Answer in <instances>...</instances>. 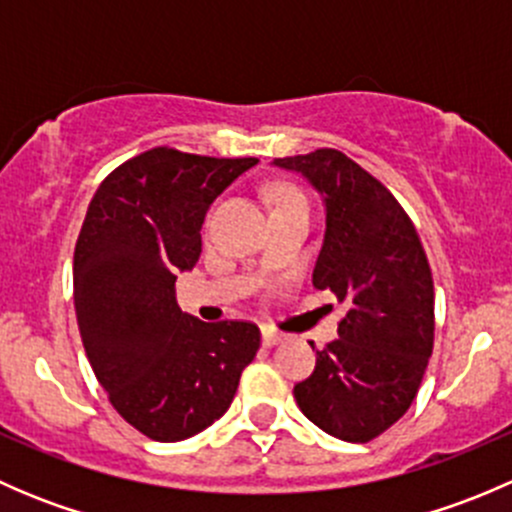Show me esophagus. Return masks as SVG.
<instances>
[{"label": "esophagus", "instance_id": "34e87169", "mask_svg": "<svg viewBox=\"0 0 512 512\" xmlns=\"http://www.w3.org/2000/svg\"><path fill=\"white\" fill-rule=\"evenodd\" d=\"M282 339H285V334H280L277 329L262 327V344H265V347H275V344H280Z\"/></svg>", "mask_w": 512, "mask_h": 512}]
</instances>
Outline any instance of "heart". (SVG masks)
Returning a JSON list of instances; mask_svg holds the SVG:
<instances>
[{
    "label": "heart",
    "mask_w": 512,
    "mask_h": 512,
    "mask_svg": "<svg viewBox=\"0 0 512 512\" xmlns=\"http://www.w3.org/2000/svg\"><path fill=\"white\" fill-rule=\"evenodd\" d=\"M272 200H275V205H289V203H304L302 193H297V190L292 188H277L275 193H272Z\"/></svg>",
    "instance_id": "1"
}]
</instances>
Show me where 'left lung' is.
<instances>
[{"label": "left lung", "instance_id": "obj_1", "mask_svg": "<svg viewBox=\"0 0 512 512\" xmlns=\"http://www.w3.org/2000/svg\"><path fill=\"white\" fill-rule=\"evenodd\" d=\"M272 165L322 195L327 227L312 282L347 304L339 339L317 352L294 399L329 436L366 443L409 411L433 352L426 252L399 200L342 151L319 148Z\"/></svg>", "mask_w": 512, "mask_h": 512}]
</instances>
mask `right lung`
Returning <instances> with one entry per match:
<instances>
[{
	"instance_id": "add662e5",
	"label": "right lung",
	"mask_w": 512,
	"mask_h": 512,
	"mask_svg": "<svg viewBox=\"0 0 512 512\" xmlns=\"http://www.w3.org/2000/svg\"><path fill=\"white\" fill-rule=\"evenodd\" d=\"M252 165L151 148L118 165L86 210L74 252L81 342L113 409L153 441L218 421L260 349L252 322H200L175 302V280L203 250L205 213Z\"/></svg>"
}]
</instances>
